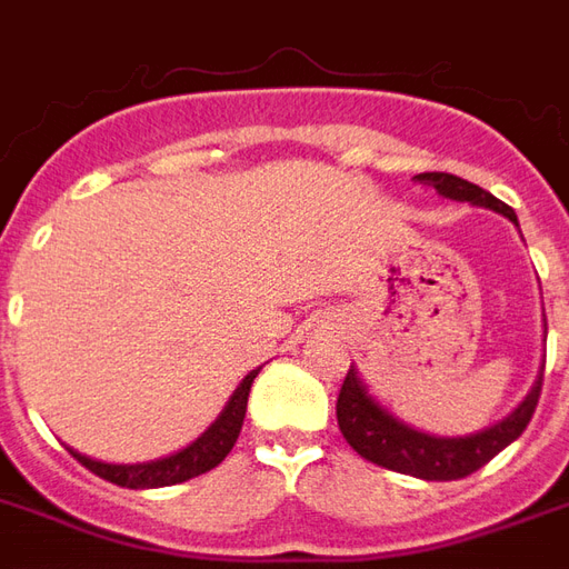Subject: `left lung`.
<instances>
[{"label": "left lung", "instance_id": "left-lung-1", "mask_svg": "<svg viewBox=\"0 0 569 569\" xmlns=\"http://www.w3.org/2000/svg\"><path fill=\"white\" fill-rule=\"evenodd\" d=\"M420 186H429L439 191L441 198L466 200L472 207H488V210L500 212L509 222L518 224L512 207H506L485 188L466 182L453 173H418L415 176ZM539 393H542V371L525 396V402L515 408L509 418L497 420L493 427L481 429V432H469V436H429L420 429L408 427L399 418H393L381 402H375V396L366 390V383L359 381L357 369L350 366L341 393H338V427L347 445L366 457L371 463L393 469V472H406V476L423 478V481H453V478L472 476L476 469L493 460L497 453L512 445L521 432L527 429L533 411H537Z\"/></svg>", "mask_w": 569, "mask_h": 569}]
</instances>
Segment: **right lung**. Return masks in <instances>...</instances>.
Segmentation results:
<instances>
[{"instance_id": "add662e5", "label": "right lung", "mask_w": 569, "mask_h": 569, "mask_svg": "<svg viewBox=\"0 0 569 569\" xmlns=\"http://www.w3.org/2000/svg\"><path fill=\"white\" fill-rule=\"evenodd\" d=\"M256 375H259V369L249 371L247 378L240 381V387L234 390V396L228 399V406L222 408V415L212 420L210 427L203 429L191 445H186L182 451L170 453V457L149 460V463H103V460H91V457L72 451V448H69V453L84 469H91L93 476H100L106 481L118 485V488L130 490L167 488V485H179V481H188V478L203 476V472H210V469L222 463L228 451L234 448L240 427H243V418H247L249 387L256 381Z\"/></svg>"}]
</instances>
